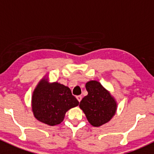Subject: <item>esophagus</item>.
Returning <instances> with one entry per match:
<instances>
[{
  "label": "esophagus",
  "mask_w": 154,
  "mask_h": 154,
  "mask_svg": "<svg viewBox=\"0 0 154 154\" xmlns=\"http://www.w3.org/2000/svg\"><path fill=\"white\" fill-rule=\"evenodd\" d=\"M76 97H77V100H78L79 102L81 101V100H82V96H81V95H77Z\"/></svg>",
  "instance_id": "34e87169"
}]
</instances>
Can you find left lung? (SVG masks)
Masks as SVG:
<instances>
[{
	"label": "left lung",
	"instance_id": "obj_1",
	"mask_svg": "<svg viewBox=\"0 0 154 154\" xmlns=\"http://www.w3.org/2000/svg\"><path fill=\"white\" fill-rule=\"evenodd\" d=\"M88 94L80 103V108L93 127H100L109 122L117 109V102L98 81L86 83Z\"/></svg>",
	"mask_w": 154,
	"mask_h": 154
}]
</instances>
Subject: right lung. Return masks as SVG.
Wrapping results in <instances>:
<instances>
[{
  "label": "right lung",
  "mask_w": 154,
  "mask_h": 154,
  "mask_svg": "<svg viewBox=\"0 0 154 154\" xmlns=\"http://www.w3.org/2000/svg\"><path fill=\"white\" fill-rule=\"evenodd\" d=\"M79 105L68 86L54 82L50 83L48 77L42 79L32 96L33 116L40 122L50 126L59 125L66 112Z\"/></svg>",
  "instance_id": "obj_1"
}]
</instances>
